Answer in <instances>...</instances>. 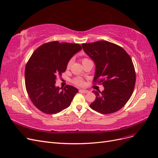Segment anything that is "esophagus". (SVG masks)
<instances>
[{
	"instance_id": "esophagus-1",
	"label": "esophagus",
	"mask_w": 158,
	"mask_h": 158,
	"mask_svg": "<svg viewBox=\"0 0 158 158\" xmlns=\"http://www.w3.org/2000/svg\"><path fill=\"white\" fill-rule=\"evenodd\" d=\"M79 92H82V93H85V94H86V93H88L89 92V91L86 90V89H80Z\"/></svg>"
}]
</instances>
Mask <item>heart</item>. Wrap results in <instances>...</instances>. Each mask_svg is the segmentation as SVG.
I'll use <instances>...</instances> for the list:
<instances>
[{
    "label": "heart",
    "mask_w": 158,
    "mask_h": 158,
    "mask_svg": "<svg viewBox=\"0 0 158 158\" xmlns=\"http://www.w3.org/2000/svg\"><path fill=\"white\" fill-rule=\"evenodd\" d=\"M87 60H89L88 59H82V63H84V62H85V61H87ZM70 63H71L70 61L69 62V63H68V64H67V67H68V68L70 67ZM74 83L76 85H80V86H82V85H84V82L82 80V79H81V78H77L74 79Z\"/></svg>",
    "instance_id": "heart-1"
}]
</instances>
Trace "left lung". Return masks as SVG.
<instances>
[{"label": "left lung", "mask_w": 158, "mask_h": 158, "mask_svg": "<svg viewBox=\"0 0 158 158\" xmlns=\"http://www.w3.org/2000/svg\"><path fill=\"white\" fill-rule=\"evenodd\" d=\"M82 49L95 64L94 82L102 83L104 90L89 105L94 111L109 114L120 110L131 98L136 82L132 59L122 47L107 41L83 44Z\"/></svg>", "instance_id": "left-lung-1"}]
</instances>
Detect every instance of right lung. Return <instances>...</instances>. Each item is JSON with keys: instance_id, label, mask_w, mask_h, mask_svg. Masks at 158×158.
Instances as JSON below:
<instances>
[{"instance_id": "add662e5", "label": "right lung", "mask_w": 158, "mask_h": 158, "mask_svg": "<svg viewBox=\"0 0 158 158\" xmlns=\"http://www.w3.org/2000/svg\"><path fill=\"white\" fill-rule=\"evenodd\" d=\"M82 50L79 44L52 41L37 48L25 69V83L33 105L47 114H56L70 106L77 88L56 86V78L66 70L68 63Z\"/></svg>"}]
</instances>
